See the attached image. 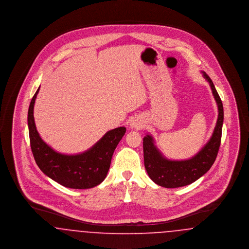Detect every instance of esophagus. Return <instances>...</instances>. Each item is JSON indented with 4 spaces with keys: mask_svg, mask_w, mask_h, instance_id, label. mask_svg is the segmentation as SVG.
<instances>
[{
    "mask_svg": "<svg viewBox=\"0 0 249 249\" xmlns=\"http://www.w3.org/2000/svg\"><path fill=\"white\" fill-rule=\"evenodd\" d=\"M130 127L131 128L140 129V128H142V123H141V121L139 120V119L135 118V119H133L130 121Z\"/></svg>",
    "mask_w": 249,
    "mask_h": 249,
    "instance_id": "esophagus-1",
    "label": "esophagus"
}]
</instances>
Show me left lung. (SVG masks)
Segmentation results:
<instances>
[{"instance_id":"1","label":"left lung","mask_w":249,"mask_h":249,"mask_svg":"<svg viewBox=\"0 0 249 249\" xmlns=\"http://www.w3.org/2000/svg\"><path fill=\"white\" fill-rule=\"evenodd\" d=\"M202 75L211 87L218 108V116L210 140L201 150L189 160H171L160 152L151 135H146L142 139L145 170L152 181L160 187L175 189L195 182L209 171L218 153L224 119L223 106L211 78L204 71H202Z\"/></svg>"}]
</instances>
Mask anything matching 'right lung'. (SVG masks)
<instances>
[{"label":"right lung","instance_id":"right-lung-1","mask_svg":"<svg viewBox=\"0 0 249 249\" xmlns=\"http://www.w3.org/2000/svg\"><path fill=\"white\" fill-rule=\"evenodd\" d=\"M38 88L28 111V127L31 148L36 163L48 178L69 189L85 190L94 188L107 178L113 153L126 132L125 127L109 130L83 153H59L43 141L36 130L34 107Z\"/></svg>","mask_w":249,"mask_h":249}]
</instances>
